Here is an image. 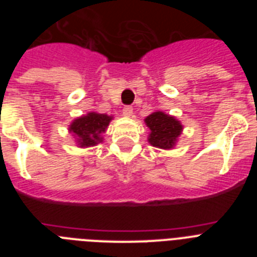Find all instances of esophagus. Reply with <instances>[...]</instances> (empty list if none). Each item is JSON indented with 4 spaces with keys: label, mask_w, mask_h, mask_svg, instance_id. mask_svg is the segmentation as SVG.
I'll use <instances>...</instances> for the list:
<instances>
[{
    "label": "esophagus",
    "mask_w": 257,
    "mask_h": 257,
    "mask_svg": "<svg viewBox=\"0 0 257 257\" xmlns=\"http://www.w3.org/2000/svg\"><path fill=\"white\" fill-rule=\"evenodd\" d=\"M122 114H123L124 117H131V115H133V108H131V106H124L123 110H122Z\"/></svg>",
    "instance_id": "esophagus-1"
}]
</instances>
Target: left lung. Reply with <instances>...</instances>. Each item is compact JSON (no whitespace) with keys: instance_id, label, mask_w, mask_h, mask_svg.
<instances>
[{"instance_id":"left-lung-1","label":"left lung","mask_w":257,"mask_h":257,"mask_svg":"<svg viewBox=\"0 0 257 257\" xmlns=\"http://www.w3.org/2000/svg\"><path fill=\"white\" fill-rule=\"evenodd\" d=\"M149 128L148 143L152 147L160 149H174L179 138L183 134L184 126L178 118L162 110L151 113L144 119Z\"/></svg>"}]
</instances>
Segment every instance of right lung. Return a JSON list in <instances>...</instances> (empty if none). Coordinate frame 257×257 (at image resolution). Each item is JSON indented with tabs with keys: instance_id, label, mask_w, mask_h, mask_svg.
<instances>
[{
	"instance_id": "obj_1",
	"label": "right lung",
	"mask_w": 257,
	"mask_h": 257,
	"mask_svg": "<svg viewBox=\"0 0 257 257\" xmlns=\"http://www.w3.org/2000/svg\"><path fill=\"white\" fill-rule=\"evenodd\" d=\"M113 115L105 113L88 112L81 117H77L68 127L69 134L74 138L77 147L88 148L103 143V134L108 128Z\"/></svg>"
}]
</instances>
